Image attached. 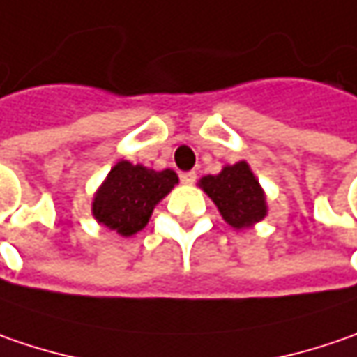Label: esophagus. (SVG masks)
Segmentation results:
<instances>
[{
  "label": "esophagus",
  "instance_id": "34e87169",
  "mask_svg": "<svg viewBox=\"0 0 357 357\" xmlns=\"http://www.w3.org/2000/svg\"><path fill=\"white\" fill-rule=\"evenodd\" d=\"M178 176H181V183H183V185H192V183L197 181V172L195 171L181 172Z\"/></svg>",
  "mask_w": 357,
  "mask_h": 357
}]
</instances>
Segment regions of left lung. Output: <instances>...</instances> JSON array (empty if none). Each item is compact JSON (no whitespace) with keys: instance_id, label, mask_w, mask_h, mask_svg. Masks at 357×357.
Listing matches in <instances>:
<instances>
[{"instance_id":"left-lung-1","label":"left lung","mask_w":357,"mask_h":357,"mask_svg":"<svg viewBox=\"0 0 357 357\" xmlns=\"http://www.w3.org/2000/svg\"><path fill=\"white\" fill-rule=\"evenodd\" d=\"M200 186L214 200L230 227H250L266 216L264 192L244 160L225 167L220 174L204 176Z\"/></svg>"}]
</instances>
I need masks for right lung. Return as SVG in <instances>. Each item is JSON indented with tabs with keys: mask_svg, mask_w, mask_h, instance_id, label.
Wrapping results in <instances>:
<instances>
[{
	"mask_svg": "<svg viewBox=\"0 0 357 357\" xmlns=\"http://www.w3.org/2000/svg\"><path fill=\"white\" fill-rule=\"evenodd\" d=\"M176 183L178 176L171 169L157 172L121 160L95 195L93 214L105 227L130 236L146 227L155 204Z\"/></svg>",
	"mask_w": 357,
	"mask_h": 357,
	"instance_id": "add662e5",
	"label": "right lung"
}]
</instances>
